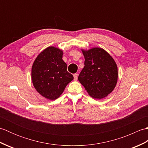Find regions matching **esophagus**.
I'll return each mask as SVG.
<instances>
[{"instance_id":"esophagus-1","label":"esophagus","mask_w":148,"mask_h":148,"mask_svg":"<svg viewBox=\"0 0 148 148\" xmlns=\"http://www.w3.org/2000/svg\"><path fill=\"white\" fill-rule=\"evenodd\" d=\"M74 79L75 81H76L77 79V74H74Z\"/></svg>"}]
</instances>
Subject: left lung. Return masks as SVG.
<instances>
[{"instance_id":"1","label":"left lung","mask_w":148,"mask_h":148,"mask_svg":"<svg viewBox=\"0 0 148 148\" xmlns=\"http://www.w3.org/2000/svg\"><path fill=\"white\" fill-rule=\"evenodd\" d=\"M82 52L85 59L84 67L78 80L93 98H104L112 92L117 83V65L102 48L82 49Z\"/></svg>"}]
</instances>
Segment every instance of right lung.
Listing matches in <instances>:
<instances>
[{
	"label": "right lung",
	"instance_id": "right-lung-1",
	"mask_svg": "<svg viewBox=\"0 0 148 148\" xmlns=\"http://www.w3.org/2000/svg\"><path fill=\"white\" fill-rule=\"evenodd\" d=\"M63 51L49 46L37 56L32 67V80L37 92L53 100L60 96L74 77L67 71Z\"/></svg>",
	"mask_w": 148,
	"mask_h": 148
}]
</instances>
